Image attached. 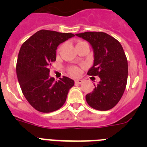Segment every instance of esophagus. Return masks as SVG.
I'll use <instances>...</instances> for the list:
<instances>
[{
	"mask_svg": "<svg viewBox=\"0 0 147 147\" xmlns=\"http://www.w3.org/2000/svg\"><path fill=\"white\" fill-rule=\"evenodd\" d=\"M83 82L82 80H75V84L76 85H78V84H82Z\"/></svg>",
	"mask_w": 147,
	"mask_h": 147,
	"instance_id": "obj_1",
	"label": "esophagus"
}]
</instances>
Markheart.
<instances>
[{
    "label": "heart",
    "mask_w": 147,
    "mask_h": 147,
    "mask_svg": "<svg viewBox=\"0 0 147 147\" xmlns=\"http://www.w3.org/2000/svg\"><path fill=\"white\" fill-rule=\"evenodd\" d=\"M70 72H71L73 75L76 76V75H78L80 74V70H79V68H77V67H71V69H70Z\"/></svg>",
    "instance_id": "1"
}]
</instances>
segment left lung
<instances>
[{
  "mask_svg": "<svg viewBox=\"0 0 147 147\" xmlns=\"http://www.w3.org/2000/svg\"><path fill=\"white\" fill-rule=\"evenodd\" d=\"M86 40L93 51V64L88 74L98 76L100 81L86 95L88 105L98 110H108L120 101L126 88L128 64L121 45L104 32H87L76 34Z\"/></svg>",
  "mask_w": 147,
  "mask_h": 147,
  "instance_id": "obj_1",
  "label": "left lung"
}]
</instances>
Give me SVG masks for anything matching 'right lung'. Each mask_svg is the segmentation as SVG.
<instances>
[{
    "label": "right lung",
    "mask_w": 147,
    "mask_h": 147,
    "mask_svg": "<svg viewBox=\"0 0 147 147\" xmlns=\"http://www.w3.org/2000/svg\"><path fill=\"white\" fill-rule=\"evenodd\" d=\"M71 33L40 30L22 45L18 54L16 72L24 96L42 113L57 110L64 105L74 81L66 76L54 81L49 66L56 60L58 45L71 37Z\"/></svg>",
    "instance_id": "add662e5"
}]
</instances>
